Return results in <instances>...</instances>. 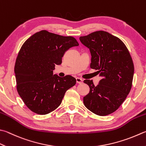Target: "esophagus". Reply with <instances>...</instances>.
Instances as JSON below:
<instances>
[{"label":"esophagus","instance_id":"34e87169","mask_svg":"<svg viewBox=\"0 0 146 146\" xmlns=\"http://www.w3.org/2000/svg\"><path fill=\"white\" fill-rule=\"evenodd\" d=\"M76 82H77V83H78V84H81V83H82V79L79 78H76Z\"/></svg>","mask_w":146,"mask_h":146}]
</instances>
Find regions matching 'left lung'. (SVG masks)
Returning a JSON list of instances; mask_svg holds the SVG:
<instances>
[{
    "label": "left lung",
    "instance_id": "8db88e82",
    "mask_svg": "<svg viewBox=\"0 0 146 146\" xmlns=\"http://www.w3.org/2000/svg\"><path fill=\"white\" fill-rule=\"evenodd\" d=\"M79 40L90 50V67L102 77L97 86L92 80L84 81L90 90L83 103L98 116L111 114L125 100L132 86L134 65L130 52L120 39L102 30L81 36Z\"/></svg>",
    "mask_w": 146,
    "mask_h": 146
}]
</instances>
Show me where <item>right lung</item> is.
Returning <instances> with one entry per match:
<instances>
[{"label":"right lung","instance_id":"add662e5","mask_svg":"<svg viewBox=\"0 0 146 146\" xmlns=\"http://www.w3.org/2000/svg\"><path fill=\"white\" fill-rule=\"evenodd\" d=\"M79 46L75 38L41 30L30 37L18 52L15 65L16 90L30 111L44 115L62 103L67 90L76 79L67 75H53L55 65H60L65 52Z\"/></svg>","mask_w":146,"mask_h":146}]
</instances>
